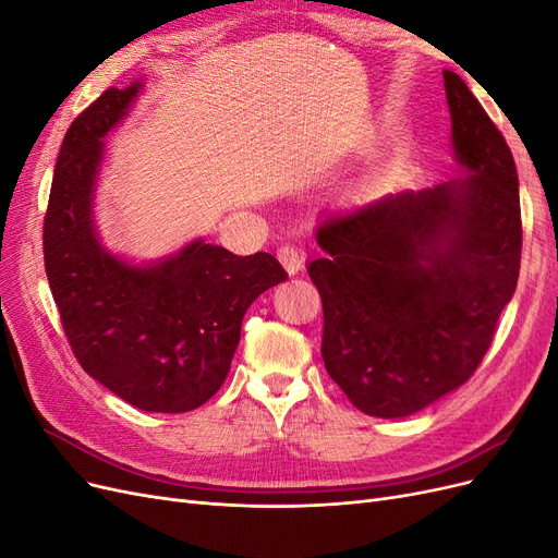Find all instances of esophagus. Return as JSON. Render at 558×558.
<instances>
[{"instance_id":"34e87169","label":"esophagus","mask_w":558,"mask_h":558,"mask_svg":"<svg viewBox=\"0 0 558 558\" xmlns=\"http://www.w3.org/2000/svg\"><path fill=\"white\" fill-rule=\"evenodd\" d=\"M277 258H279V263L283 265L286 272H289V275L293 277V275L300 272L302 265H305V258H307V256H305V251H302V248L286 244V246H281V248L277 251Z\"/></svg>"}]
</instances>
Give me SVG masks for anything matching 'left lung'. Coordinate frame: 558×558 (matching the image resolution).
I'll return each mask as SVG.
<instances>
[{
	"label": "left lung",
	"instance_id": "1",
	"mask_svg": "<svg viewBox=\"0 0 558 558\" xmlns=\"http://www.w3.org/2000/svg\"><path fill=\"white\" fill-rule=\"evenodd\" d=\"M442 74L465 174L320 214L326 256L307 265L324 302L328 375L353 408L379 418L410 416L465 384L519 279L510 146L463 78Z\"/></svg>",
	"mask_w": 558,
	"mask_h": 558
}]
</instances>
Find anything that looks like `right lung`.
<instances>
[{"label":"right lung","instance_id":"obj_1","mask_svg":"<svg viewBox=\"0 0 558 558\" xmlns=\"http://www.w3.org/2000/svg\"><path fill=\"white\" fill-rule=\"evenodd\" d=\"M144 81L109 88L66 130L44 221L50 293L76 361L144 412L205 404L228 377L251 302L286 281L269 253L234 256L202 238L150 263L111 253L95 226L105 137Z\"/></svg>","mask_w":558,"mask_h":558}]
</instances>
